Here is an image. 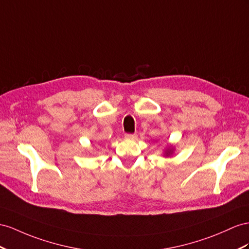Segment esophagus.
I'll return each instance as SVG.
<instances>
[{"mask_svg":"<svg viewBox=\"0 0 249 249\" xmlns=\"http://www.w3.org/2000/svg\"><path fill=\"white\" fill-rule=\"evenodd\" d=\"M125 138H126V139H131V140H133V139L137 138V135H136V133H126Z\"/></svg>","mask_w":249,"mask_h":249,"instance_id":"34e87169","label":"esophagus"}]
</instances>
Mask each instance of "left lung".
I'll use <instances>...</instances> for the list:
<instances>
[{
  "label": "left lung",
  "mask_w": 249,
  "mask_h": 249,
  "mask_svg": "<svg viewBox=\"0 0 249 249\" xmlns=\"http://www.w3.org/2000/svg\"><path fill=\"white\" fill-rule=\"evenodd\" d=\"M170 151H171V150H168V151L166 152V154H167V155H168V154H170Z\"/></svg>",
  "instance_id": "left-lung-1"
}]
</instances>
